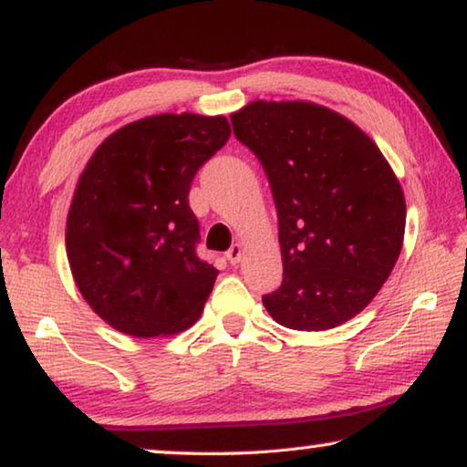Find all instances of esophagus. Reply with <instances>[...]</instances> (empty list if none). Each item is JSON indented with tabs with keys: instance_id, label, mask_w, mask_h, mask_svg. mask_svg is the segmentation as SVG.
Instances as JSON below:
<instances>
[{
	"instance_id": "1",
	"label": "esophagus",
	"mask_w": 467,
	"mask_h": 467,
	"mask_svg": "<svg viewBox=\"0 0 467 467\" xmlns=\"http://www.w3.org/2000/svg\"><path fill=\"white\" fill-rule=\"evenodd\" d=\"M242 254H244V246H242V244H234V246L227 250L225 256H227V261L232 263V265H238V263L242 261Z\"/></svg>"
}]
</instances>
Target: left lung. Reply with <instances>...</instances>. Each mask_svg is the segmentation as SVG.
Listing matches in <instances>:
<instances>
[{
	"mask_svg": "<svg viewBox=\"0 0 467 467\" xmlns=\"http://www.w3.org/2000/svg\"><path fill=\"white\" fill-rule=\"evenodd\" d=\"M234 134L261 159L279 215L284 284L263 304L279 325L327 331L372 302L400 258L406 198L380 149L312 101H252Z\"/></svg>",
	"mask_w": 467,
	"mask_h": 467,
	"instance_id": "8db88e82",
	"label": "left lung"
}]
</instances>
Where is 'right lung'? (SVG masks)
<instances>
[{
  "label": "right lung",
  "mask_w": 467,
  "mask_h": 467,
  "mask_svg": "<svg viewBox=\"0 0 467 467\" xmlns=\"http://www.w3.org/2000/svg\"><path fill=\"white\" fill-rule=\"evenodd\" d=\"M229 134L225 116L159 113L116 130L84 165L66 221L67 263L116 331L167 337L201 318L219 271L194 252L188 192Z\"/></svg>",
  "instance_id": "1"
}]
</instances>
